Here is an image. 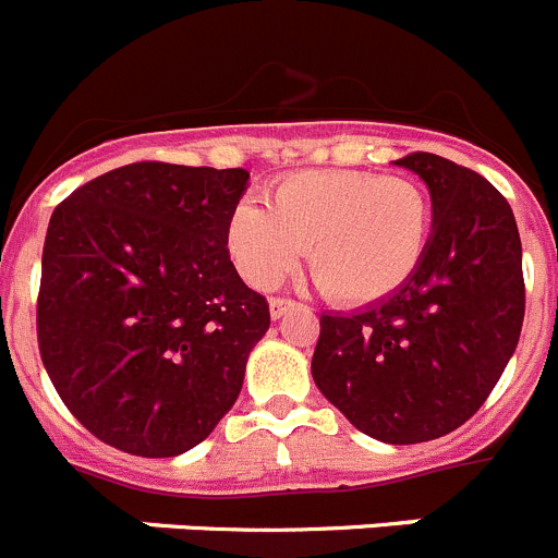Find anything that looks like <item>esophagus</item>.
Wrapping results in <instances>:
<instances>
[{
	"instance_id": "esophagus-1",
	"label": "esophagus",
	"mask_w": 558,
	"mask_h": 558,
	"mask_svg": "<svg viewBox=\"0 0 558 558\" xmlns=\"http://www.w3.org/2000/svg\"><path fill=\"white\" fill-rule=\"evenodd\" d=\"M294 308V300H283V296H272V300H269V316H272V319H280V316H286Z\"/></svg>"
}]
</instances>
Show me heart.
<instances>
[{"mask_svg": "<svg viewBox=\"0 0 558 558\" xmlns=\"http://www.w3.org/2000/svg\"><path fill=\"white\" fill-rule=\"evenodd\" d=\"M233 206L226 247L255 289L294 272L303 247L314 280L341 305L383 303L413 280L432 242L435 211L424 186L366 170H303Z\"/></svg>", "mask_w": 558, "mask_h": 558, "instance_id": "1", "label": "heart"}]
</instances>
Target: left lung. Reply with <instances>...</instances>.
Instances as JSON below:
<instances>
[{
    "instance_id": "left-lung-1",
    "label": "left lung",
    "mask_w": 558,
    "mask_h": 558,
    "mask_svg": "<svg viewBox=\"0 0 558 558\" xmlns=\"http://www.w3.org/2000/svg\"><path fill=\"white\" fill-rule=\"evenodd\" d=\"M426 184L432 242L402 291L322 314L311 374L363 435L390 446L465 424L501 379L525 314L523 250L507 197L435 154L397 159Z\"/></svg>"
}]
</instances>
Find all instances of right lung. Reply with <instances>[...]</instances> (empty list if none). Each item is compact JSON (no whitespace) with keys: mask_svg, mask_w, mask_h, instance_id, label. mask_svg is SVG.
I'll list each match as a JSON object with an SVG mask.
<instances>
[{"mask_svg":"<svg viewBox=\"0 0 558 558\" xmlns=\"http://www.w3.org/2000/svg\"><path fill=\"white\" fill-rule=\"evenodd\" d=\"M250 173L137 161L54 208L40 264L38 347L87 432L137 457L206 440L242 390L269 305L226 247Z\"/></svg>","mask_w":558,"mask_h":558,"instance_id":"obj_1","label":"right lung"}]
</instances>
